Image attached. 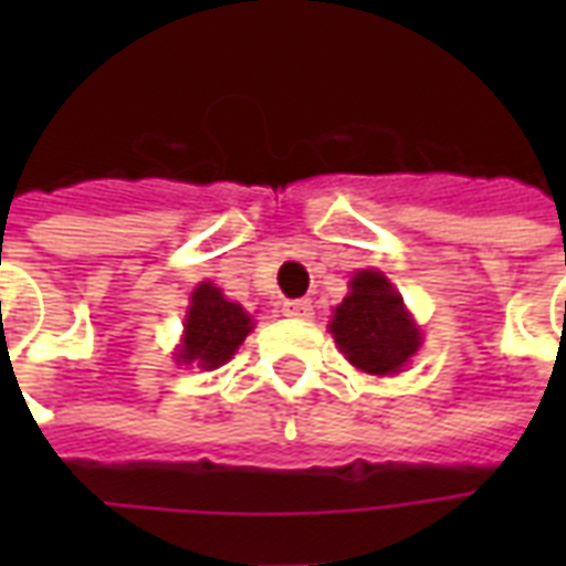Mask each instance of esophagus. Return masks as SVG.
Returning a JSON list of instances; mask_svg holds the SVG:
<instances>
[{
	"instance_id": "1",
	"label": "esophagus",
	"mask_w": 566,
	"mask_h": 566,
	"mask_svg": "<svg viewBox=\"0 0 566 566\" xmlns=\"http://www.w3.org/2000/svg\"><path fill=\"white\" fill-rule=\"evenodd\" d=\"M282 311L293 319H308L311 314H314V305H311L308 300H287V302H284Z\"/></svg>"
}]
</instances>
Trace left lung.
<instances>
[{"label": "left lung", "instance_id": "1", "mask_svg": "<svg viewBox=\"0 0 566 566\" xmlns=\"http://www.w3.org/2000/svg\"><path fill=\"white\" fill-rule=\"evenodd\" d=\"M346 361L370 376H394L411 361L422 337L402 296L385 273L361 270L349 282V296L335 308L328 323Z\"/></svg>", "mask_w": 566, "mask_h": 566}]
</instances>
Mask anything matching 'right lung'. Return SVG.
<instances>
[{
    "mask_svg": "<svg viewBox=\"0 0 566 566\" xmlns=\"http://www.w3.org/2000/svg\"><path fill=\"white\" fill-rule=\"evenodd\" d=\"M252 332V317L240 308L238 302H229L220 287L202 282L190 296L188 319H185V337H181L176 361L196 364L202 370H217L238 353V346Z\"/></svg>",
    "mask_w": 566,
    "mask_h": 566,
    "instance_id": "1",
    "label": "right lung"
}]
</instances>
